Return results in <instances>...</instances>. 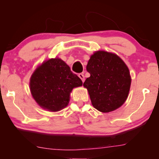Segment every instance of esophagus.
Returning <instances> with one entry per match:
<instances>
[{
  "instance_id": "1",
  "label": "esophagus",
  "mask_w": 159,
  "mask_h": 159,
  "mask_svg": "<svg viewBox=\"0 0 159 159\" xmlns=\"http://www.w3.org/2000/svg\"><path fill=\"white\" fill-rule=\"evenodd\" d=\"M78 76H79V77L80 78V79H81V80L82 81V82H83L84 81V77L83 74L80 73V74H79V75H78Z\"/></svg>"
}]
</instances>
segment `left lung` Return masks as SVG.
<instances>
[{"mask_svg":"<svg viewBox=\"0 0 159 159\" xmlns=\"http://www.w3.org/2000/svg\"><path fill=\"white\" fill-rule=\"evenodd\" d=\"M86 69L90 77L83 86L88 89L93 107L107 113L122 106L131 85L129 69L122 59L115 53L96 51L90 56Z\"/></svg>","mask_w":159,"mask_h":159,"instance_id":"1","label":"left lung"}]
</instances>
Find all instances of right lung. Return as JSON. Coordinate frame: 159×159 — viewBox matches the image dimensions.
Segmentation results:
<instances>
[{"label": "right lung", "instance_id": "add662e5", "mask_svg": "<svg viewBox=\"0 0 159 159\" xmlns=\"http://www.w3.org/2000/svg\"><path fill=\"white\" fill-rule=\"evenodd\" d=\"M82 85V80L61 58H51L37 68L31 76L30 91L41 108L58 111L66 107L74 88Z\"/></svg>", "mask_w": 159, "mask_h": 159}]
</instances>
